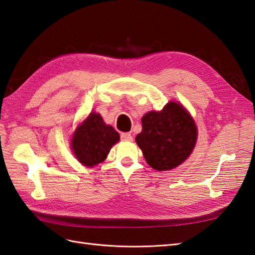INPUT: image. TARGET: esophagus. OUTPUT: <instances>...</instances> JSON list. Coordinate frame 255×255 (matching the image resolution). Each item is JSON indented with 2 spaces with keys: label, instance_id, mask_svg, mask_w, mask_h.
<instances>
[{
  "label": "esophagus",
  "instance_id": "34e87169",
  "mask_svg": "<svg viewBox=\"0 0 255 255\" xmlns=\"http://www.w3.org/2000/svg\"><path fill=\"white\" fill-rule=\"evenodd\" d=\"M121 139L124 141H131L132 140V135L128 133V132H122L121 133Z\"/></svg>",
  "mask_w": 255,
  "mask_h": 255
}]
</instances>
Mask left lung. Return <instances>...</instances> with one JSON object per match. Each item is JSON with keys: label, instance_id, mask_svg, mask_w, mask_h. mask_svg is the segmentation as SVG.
<instances>
[{"label": "left lung", "instance_id": "left-lung-1", "mask_svg": "<svg viewBox=\"0 0 255 255\" xmlns=\"http://www.w3.org/2000/svg\"><path fill=\"white\" fill-rule=\"evenodd\" d=\"M197 128L192 116L179 103L169 102L160 112L142 117V130L135 142L147 164L155 170H170L192 153Z\"/></svg>", "mask_w": 255, "mask_h": 255}]
</instances>
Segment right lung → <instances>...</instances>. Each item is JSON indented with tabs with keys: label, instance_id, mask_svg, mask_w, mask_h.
Listing matches in <instances>:
<instances>
[{
	"label": "right lung",
	"instance_id": "obj_1",
	"mask_svg": "<svg viewBox=\"0 0 255 255\" xmlns=\"http://www.w3.org/2000/svg\"><path fill=\"white\" fill-rule=\"evenodd\" d=\"M119 140V132L112 126L106 125L100 114L90 113L76 128L72 149L83 165L93 167L106 159L111 147Z\"/></svg>",
	"mask_w": 255,
	"mask_h": 255
}]
</instances>
